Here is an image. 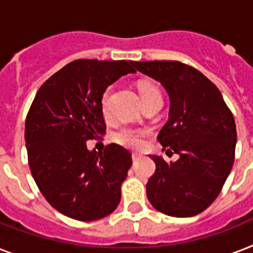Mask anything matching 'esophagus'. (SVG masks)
<instances>
[{"label": "esophagus", "mask_w": 253, "mask_h": 253, "mask_svg": "<svg viewBox=\"0 0 253 253\" xmlns=\"http://www.w3.org/2000/svg\"><path fill=\"white\" fill-rule=\"evenodd\" d=\"M139 159H140V155H139V154H132V160H134V162H138Z\"/></svg>", "instance_id": "34e87169"}]
</instances>
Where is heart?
Segmentation results:
<instances>
[{
    "mask_svg": "<svg viewBox=\"0 0 253 253\" xmlns=\"http://www.w3.org/2000/svg\"><path fill=\"white\" fill-rule=\"evenodd\" d=\"M111 87H107L102 95V113L103 115L109 118L110 117V111H109V97H110ZM139 94L142 98V102H146L148 99H152L155 97H162L160 91L155 85L150 83H140L139 84ZM147 135V131L144 130H135V128H121V130L115 134L114 139L115 142L127 147V148H132V150H139L144 143V136Z\"/></svg>",
    "mask_w": 253,
    "mask_h": 253,
    "instance_id": "obj_1",
    "label": "heart"
}]
</instances>
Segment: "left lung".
<instances>
[{
    "label": "left lung",
    "instance_id": "left-lung-1",
    "mask_svg": "<svg viewBox=\"0 0 253 253\" xmlns=\"http://www.w3.org/2000/svg\"><path fill=\"white\" fill-rule=\"evenodd\" d=\"M136 71L162 84L169 95L168 121L158 135L167 163L152 155L156 172L147 198L166 215L186 218L214 202L231 172L236 127L219 89L200 71L180 61H132Z\"/></svg>",
    "mask_w": 253,
    "mask_h": 253
}]
</instances>
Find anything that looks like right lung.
I'll use <instances>...</instances> for the list:
<instances>
[{
  "label": "right lung",
  "instance_id": "obj_1",
  "mask_svg": "<svg viewBox=\"0 0 253 253\" xmlns=\"http://www.w3.org/2000/svg\"><path fill=\"white\" fill-rule=\"evenodd\" d=\"M132 61L75 60L38 90L26 118L25 139L33 177L48 204L73 219L105 218L121 202L131 154L118 144L103 152L86 140L105 135L102 95L134 73Z\"/></svg>",
  "mask_w": 253,
  "mask_h": 253
}]
</instances>
